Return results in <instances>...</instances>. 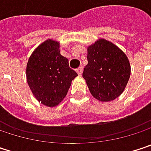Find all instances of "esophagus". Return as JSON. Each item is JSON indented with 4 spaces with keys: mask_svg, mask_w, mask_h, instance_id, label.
Masks as SVG:
<instances>
[{
    "mask_svg": "<svg viewBox=\"0 0 151 151\" xmlns=\"http://www.w3.org/2000/svg\"><path fill=\"white\" fill-rule=\"evenodd\" d=\"M76 72H77L78 75L81 76L82 73H83V68H82V67H78V69H76Z\"/></svg>",
    "mask_w": 151,
    "mask_h": 151,
    "instance_id": "34e87169",
    "label": "esophagus"
}]
</instances>
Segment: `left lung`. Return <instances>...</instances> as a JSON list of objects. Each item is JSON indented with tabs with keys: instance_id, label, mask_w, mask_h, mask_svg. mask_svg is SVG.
I'll return each instance as SVG.
<instances>
[{
	"instance_id": "obj_1",
	"label": "left lung",
	"mask_w": 151,
	"mask_h": 151,
	"mask_svg": "<svg viewBox=\"0 0 151 151\" xmlns=\"http://www.w3.org/2000/svg\"><path fill=\"white\" fill-rule=\"evenodd\" d=\"M83 78L92 95L101 101H111L124 91L130 77L126 54L113 43L101 38L87 47Z\"/></svg>"
}]
</instances>
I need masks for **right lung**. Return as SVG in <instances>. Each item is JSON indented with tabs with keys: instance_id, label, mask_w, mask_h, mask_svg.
<instances>
[{
	"instance_id": "1",
	"label": "right lung",
	"mask_w": 151,
	"mask_h": 151,
	"mask_svg": "<svg viewBox=\"0 0 151 151\" xmlns=\"http://www.w3.org/2000/svg\"><path fill=\"white\" fill-rule=\"evenodd\" d=\"M77 76L68 59L60 54L59 43L52 39L45 41L33 51L26 67L27 82L33 95L50 107L64 100Z\"/></svg>"
}]
</instances>
